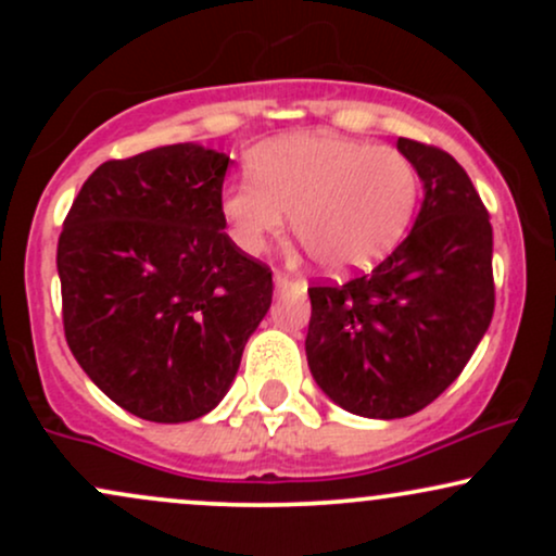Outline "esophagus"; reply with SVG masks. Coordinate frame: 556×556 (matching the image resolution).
<instances>
[{
	"instance_id": "esophagus-1",
	"label": "esophagus",
	"mask_w": 556,
	"mask_h": 556,
	"mask_svg": "<svg viewBox=\"0 0 556 556\" xmlns=\"http://www.w3.org/2000/svg\"><path fill=\"white\" fill-rule=\"evenodd\" d=\"M274 285H277V290H287V287L295 285V279L287 277L285 271H277V274H274Z\"/></svg>"
}]
</instances>
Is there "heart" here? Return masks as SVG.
Wrapping results in <instances>:
<instances>
[{
	"label": "heart",
	"mask_w": 556,
	"mask_h": 556,
	"mask_svg": "<svg viewBox=\"0 0 556 556\" xmlns=\"http://www.w3.org/2000/svg\"><path fill=\"white\" fill-rule=\"evenodd\" d=\"M251 172L222 193L229 235L248 253L264 251L292 214L295 240L318 269L361 271L384 258L416 216V164L355 138L295 132L269 140Z\"/></svg>",
	"instance_id": "obj_1"
}]
</instances>
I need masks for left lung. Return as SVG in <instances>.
<instances>
[{"instance_id": "left-lung-1", "label": "left lung", "mask_w": 556, "mask_h": 556, "mask_svg": "<svg viewBox=\"0 0 556 556\" xmlns=\"http://www.w3.org/2000/svg\"><path fill=\"white\" fill-rule=\"evenodd\" d=\"M424 180V206L376 269L314 285L305 337L316 384L363 418L424 410L452 381L494 316L489 212L446 151L400 138Z\"/></svg>"}]
</instances>
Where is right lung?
<instances>
[{"instance_id": "1", "label": "right lung", "mask_w": 556, "mask_h": 556, "mask_svg": "<svg viewBox=\"0 0 556 556\" xmlns=\"http://www.w3.org/2000/svg\"><path fill=\"white\" fill-rule=\"evenodd\" d=\"M227 164L193 143L110 159L62 225L65 340L88 379L143 420L214 410L271 305V269L225 232Z\"/></svg>"}]
</instances>
